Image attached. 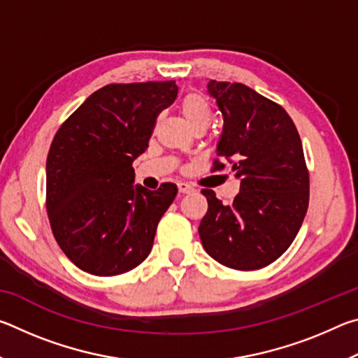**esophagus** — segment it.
<instances>
[{"label": "esophagus", "instance_id": "obj_1", "mask_svg": "<svg viewBox=\"0 0 358 358\" xmlns=\"http://www.w3.org/2000/svg\"><path fill=\"white\" fill-rule=\"evenodd\" d=\"M178 189H180V192L187 194V192H192L194 191V186L189 185V183H186V181H180Z\"/></svg>", "mask_w": 358, "mask_h": 358}]
</instances>
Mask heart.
<instances>
[{"instance_id":"b5f03b06","label":"heart","mask_w":358,"mask_h":358,"mask_svg":"<svg viewBox=\"0 0 358 358\" xmlns=\"http://www.w3.org/2000/svg\"><path fill=\"white\" fill-rule=\"evenodd\" d=\"M181 112L194 129L199 126H207L211 121V108L208 101L199 93H189L181 99Z\"/></svg>"}]
</instances>
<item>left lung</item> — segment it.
I'll return each mask as SVG.
<instances>
[{"mask_svg": "<svg viewBox=\"0 0 358 358\" xmlns=\"http://www.w3.org/2000/svg\"><path fill=\"white\" fill-rule=\"evenodd\" d=\"M208 93L224 118L217 156L241 181L232 205L202 189L208 210L199 235L205 251L229 268H262L292 243L310 202L299 131L280 104L243 83L210 80ZM213 166L224 169L220 159Z\"/></svg>", "mask_w": 358, "mask_h": 358, "instance_id": "8db88e82", "label": "left lung"}]
</instances>
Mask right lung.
Segmentation results:
<instances>
[{"instance_id": "obj_1", "label": "right lung", "mask_w": 358, "mask_h": 358, "mask_svg": "<svg viewBox=\"0 0 358 358\" xmlns=\"http://www.w3.org/2000/svg\"><path fill=\"white\" fill-rule=\"evenodd\" d=\"M175 80L110 83L59 126L45 167V205L57 243L96 276L126 273L153 246L177 185L134 186V162L156 118L177 98Z\"/></svg>"}]
</instances>
